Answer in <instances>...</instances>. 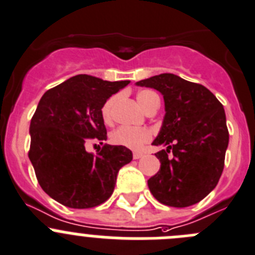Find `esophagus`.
<instances>
[{
	"mask_svg": "<svg viewBox=\"0 0 255 255\" xmlns=\"http://www.w3.org/2000/svg\"><path fill=\"white\" fill-rule=\"evenodd\" d=\"M142 156H143L142 152H133V158H134V160H139Z\"/></svg>",
	"mask_w": 255,
	"mask_h": 255,
	"instance_id": "34e87169",
	"label": "esophagus"
}]
</instances>
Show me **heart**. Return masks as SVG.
<instances>
[{"mask_svg": "<svg viewBox=\"0 0 255 255\" xmlns=\"http://www.w3.org/2000/svg\"><path fill=\"white\" fill-rule=\"evenodd\" d=\"M137 101L139 106L147 111L156 101L160 102L158 95L153 90H141L137 94ZM116 103V97H111L108 101L102 107V118L106 123L112 122L113 117V107ZM152 138V134L147 128L139 127H127V126H121L117 129L111 133L112 143L117 146L126 147L129 149H141L146 143H148Z\"/></svg>", "mask_w": 255, "mask_h": 255, "instance_id": "heart-1", "label": "heart"}]
</instances>
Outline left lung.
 <instances>
[{"instance_id": "obj_1", "label": "left lung", "mask_w": 255, "mask_h": 255, "mask_svg": "<svg viewBox=\"0 0 255 255\" xmlns=\"http://www.w3.org/2000/svg\"><path fill=\"white\" fill-rule=\"evenodd\" d=\"M153 88L165 99V120L154 146L160 171L148 180L149 191L161 204L186 208L208 196L224 170L229 143L224 107L197 83L175 74H160L137 82Z\"/></svg>"}]
</instances>
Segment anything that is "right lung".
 <instances>
[{
    "mask_svg": "<svg viewBox=\"0 0 255 255\" xmlns=\"http://www.w3.org/2000/svg\"><path fill=\"white\" fill-rule=\"evenodd\" d=\"M128 83L80 74L40 99L30 123L28 158L41 189L58 203L89 209L113 194L118 171L132 161V151L104 144L93 155L86 146L107 141L102 107Z\"/></svg>",
    "mask_w": 255,
    "mask_h": 255,
    "instance_id": "right-lung-1",
    "label": "right lung"
}]
</instances>
